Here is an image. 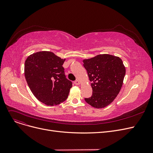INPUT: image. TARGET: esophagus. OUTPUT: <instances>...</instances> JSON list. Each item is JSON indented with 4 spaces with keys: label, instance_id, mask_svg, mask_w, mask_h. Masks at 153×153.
I'll use <instances>...</instances> for the list:
<instances>
[{
    "label": "esophagus",
    "instance_id": "1",
    "mask_svg": "<svg viewBox=\"0 0 153 153\" xmlns=\"http://www.w3.org/2000/svg\"><path fill=\"white\" fill-rule=\"evenodd\" d=\"M74 84L76 85H79L80 84V81H79V80H76V81L74 82Z\"/></svg>",
    "mask_w": 153,
    "mask_h": 153
}]
</instances>
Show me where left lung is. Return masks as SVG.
Segmentation results:
<instances>
[{
	"mask_svg": "<svg viewBox=\"0 0 153 153\" xmlns=\"http://www.w3.org/2000/svg\"><path fill=\"white\" fill-rule=\"evenodd\" d=\"M92 82V95L85 101L96 108L108 106L116 98L122 87L126 69L117 56L104 54L83 60Z\"/></svg>",
	"mask_w": 153,
	"mask_h": 153,
	"instance_id": "1",
	"label": "left lung"
}]
</instances>
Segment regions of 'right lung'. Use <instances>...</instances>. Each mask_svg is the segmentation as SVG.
Returning <instances> with one entry per match:
<instances>
[{"mask_svg": "<svg viewBox=\"0 0 153 153\" xmlns=\"http://www.w3.org/2000/svg\"><path fill=\"white\" fill-rule=\"evenodd\" d=\"M64 61L50 51L33 53L25 61L28 85L35 97L46 105H59L68 97L72 83L66 77Z\"/></svg>", "mask_w": 153, "mask_h": 153, "instance_id": "right-lung-1", "label": "right lung"}]
</instances>
